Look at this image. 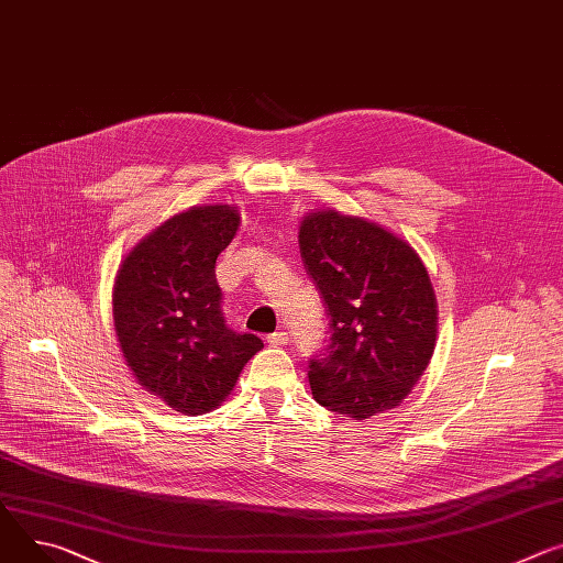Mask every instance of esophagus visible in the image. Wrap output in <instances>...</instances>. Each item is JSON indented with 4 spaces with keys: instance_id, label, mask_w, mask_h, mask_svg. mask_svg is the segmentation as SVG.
Wrapping results in <instances>:
<instances>
[{
    "instance_id": "1",
    "label": "esophagus",
    "mask_w": 563,
    "mask_h": 563,
    "mask_svg": "<svg viewBox=\"0 0 563 563\" xmlns=\"http://www.w3.org/2000/svg\"><path fill=\"white\" fill-rule=\"evenodd\" d=\"M267 343H269V345H274V347H278V345H287V343H289V334H287V332H283V330H280V332H274V334H269V336H267Z\"/></svg>"
}]
</instances>
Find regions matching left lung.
<instances>
[{
    "label": "left lung",
    "mask_w": 563,
    "mask_h": 563,
    "mask_svg": "<svg viewBox=\"0 0 563 563\" xmlns=\"http://www.w3.org/2000/svg\"><path fill=\"white\" fill-rule=\"evenodd\" d=\"M298 244L332 332L310 360L317 401L354 420L399 406L427 371L438 334L420 255L384 227L330 209L305 216Z\"/></svg>",
    "instance_id": "obj_1"
}]
</instances>
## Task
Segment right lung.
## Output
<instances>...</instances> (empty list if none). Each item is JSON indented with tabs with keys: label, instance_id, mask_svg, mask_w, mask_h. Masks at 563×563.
<instances>
[{
	"label": "right lung",
	"instance_id": "1",
	"mask_svg": "<svg viewBox=\"0 0 563 563\" xmlns=\"http://www.w3.org/2000/svg\"><path fill=\"white\" fill-rule=\"evenodd\" d=\"M238 227L229 203L192 207L145 235L117 274L112 312L125 362L184 416L218 408L263 347L255 334L233 332L222 312L216 261Z\"/></svg>",
	"mask_w": 563,
	"mask_h": 563
}]
</instances>
